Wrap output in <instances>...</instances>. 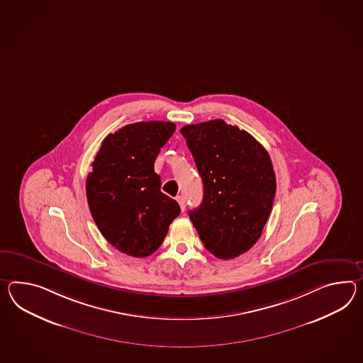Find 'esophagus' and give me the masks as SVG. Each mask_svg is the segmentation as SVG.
Wrapping results in <instances>:
<instances>
[{
    "mask_svg": "<svg viewBox=\"0 0 363 363\" xmlns=\"http://www.w3.org/2000/svg\"><path fill=\"white\" fill-rule=\"evenodd\" d=\"M177 202H178V203H179V207H181V210H182V211H185V207H186L185 198H184V196H182V195H178Z\"/></svg>",
    "mask_w": 363,
    "mask_h": 363,
    "instance_id": "34e87169",
    "label": "esophagus"
}]
</instances>
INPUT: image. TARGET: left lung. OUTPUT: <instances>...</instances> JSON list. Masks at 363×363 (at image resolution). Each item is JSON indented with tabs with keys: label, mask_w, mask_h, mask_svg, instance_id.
Returning <instances> with one entry per match:
<instances>
[{
	"label": "left lung",
	"mask_w": 363,
	"mask_h": 363,
	"mask_svg": "<svg viewBox=\"0 0 363 363\" xmlns=\"http://www.w3.org/2000/svg\"><path fill=\"white\" fill-rule=\"evenodd\" d=\"M203 181L202 204L189 211L206 249L223 259L259 239L274 202L275 174L265 148L221 119L181 128Z\"/></svg>",
	"instance_id": "left-lung-1"
}]
</instances>
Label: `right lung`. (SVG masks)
Wrapping results in <instances>:
<instances>
[{
  "mask_svg": "<svg viewBox=\"0 0 363 363\" xmlns=\"http://www.w3.org/2000/svg\"><path fill=\"white\" fill-rule=\"evenodd\" d=\"M174 131L172 122L127 124L107 135L91 164L90 213L104 238L128 256L156 252L181 213L179 204L161 193L155 173V160Z\"/></svg>",
  "mask_w": 363,
  "mask_h": 363,
  "instance_id": "obj_1",
  "label": "right lung"
}]
</instances>
